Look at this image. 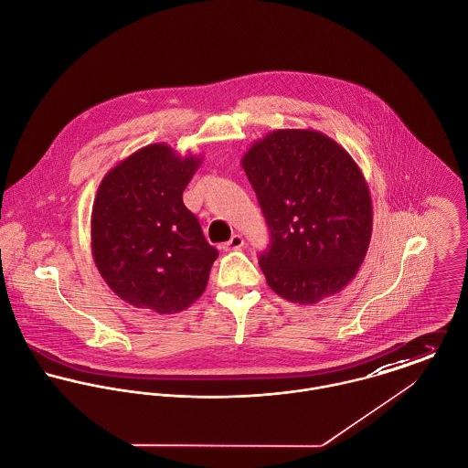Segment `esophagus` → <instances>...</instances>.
Returning <instances> with one entry per match:
<instances>
[{"mask_svg": "<svg viewBox=\"0 0 468 468\" xmlns=\"http://www.w3.org/2000/svg\"><path fill=\"white\" fill-rule=\"evenodd\" d=\"M243 245H245L243 238H241L239 234H234V236L230 238V241L225 245V250H238V249H241Z\"/></svg>", "mask_w": 468, "mask_h": 468, "instance_id": "obj_1", "label": "esophagus"}]
</instances>
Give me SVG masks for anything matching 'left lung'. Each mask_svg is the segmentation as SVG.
<instances>
[{"mask_svg":"<svg viewBox=\"0 0 468 468\" xmlns=\"http://www.w3.org/2000/svg\"><path fill=\"white\" fill-rule=\"evenodd\" d=\"M270 230L260 256L268 286L315 304L362 265L373 230L369 187L356 162L315 130H275L241 158Z\"/></svg>","mask_w":468,"mask_h":468,"instance_id":"left-lung-1","label":"left lung"}]
</instances>
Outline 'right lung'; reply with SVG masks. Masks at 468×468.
Segmentation results:
<instances>
[{
	"instance_id": "right-lung-1",
	"label": "right lung",
	"mask_w": 468,
	"mask_h": 468,
	"mask_svg": "<svg viewBox=\"0 0 468 468\" xmlns=\"http://www.w3.org/2000/svg\"><path fill=\"white\" fill-rule=\"evenodd\" d=\"M200 156L149 144L102 178L91 208V254L106 284L156 314L189 308L218 258L182 195Z\"/></svg>"
}]
</instances>
